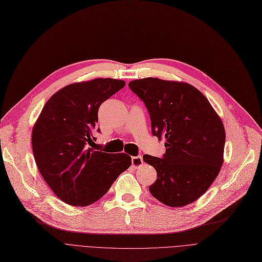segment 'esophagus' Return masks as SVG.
<instances>
[{"mask_svg":"<svg viewBox=\"0 0 262 262\" xmlns=\"http://www.w3.org/2000/svg\"><path fill=\"white\" fill-rule=\"evenodd\" d=\"M143 163V158L142 156H136V157H132V164L134 168L139 167L140 164Z\"/></svg>","mask_w":262,"mask_h":262,"instance_id":"34e87169","label":"esophagus"}]
</instances>
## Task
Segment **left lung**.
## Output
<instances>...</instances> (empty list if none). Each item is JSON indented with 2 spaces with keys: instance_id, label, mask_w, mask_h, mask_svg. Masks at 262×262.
<instances>
[{
  "instance_id": "1",
  "label": "left lung",
  "mask_w": 262,
  "mask_h": 262,
  "mask_svg": "<svg viewBox=\"0 0 262 262\" xmlns=\"http://www.w3.org/2000/svg\"><path fill=\"white\" fill-rule=\"evenodd\" d=\"M128 86L148 110L152 134L166 139L162 158L143 156L157 172L150 194L170 207L193 203L209 189L224 161L221 118L206 96L187 82L146 77Z\"/></svg>"
}]
</instances>
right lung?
I'll return each instance as SVG.
<instances>
[{"instance_id": "1", "label": "right lung", "mask_w": 262, "mask_h": 262, "mask_svg": "<svg viewBox=\"0 0 262 262\" xmlns=\"http://www.w3.org/2000/svg\"><path fill=\"white\" fill-rule=\"evenodd\" d=\"M125 86L115 78L70 84L54 93L35 123L32 146L37 168L66 204L85 207L99 201L132 164L125 153L108 154L93 143L101 104ZM100 132V129H98Z\"/></svg>"}]
</instances>
